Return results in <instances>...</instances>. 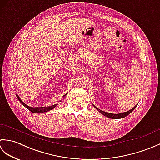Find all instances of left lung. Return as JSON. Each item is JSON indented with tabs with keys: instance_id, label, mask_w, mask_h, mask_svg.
<instances>
[{
	"instance_id": "left-lung-1",
	"label": "left lung",
	"mask_w": 160,
	"mask_h": 160,
	"mask_svg": "<svg viewBox=\"0 0 160 160\" xmlns=\"http://www.w3.org/2000/svg\"><path fill=\"white\" fill-rule=\"evenodd\" d=\"M138 106V104L137 105H135V106L132 108H131V110H129V111H127V112H124V113H118V114H114V113H108V112H105V111H102V110H100V109H99V108H97L96 107H95L94 105H93V107L96 108V109L100 112V113H102V115H104V116H106V117H107V118H111V119H120V118H125L126 116H127L128 115H129L130 114L131 112L133 111L135 108V107H136Z\"/></svg>"
}]
</instances>
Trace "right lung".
Here are the masks:
<instances>
[{
    "label": "right lung",
    "instance_id": "add662e5",
    "mask_svg": "<svg viewBox=\"0 0 160 160\" xmlns=\"http://www.w3.org/2000/svg\"><path fill=\"white\" fill-rule=\"evenodd\" d=\"M67 95V93L64 95L63 97H64ZM16 97L18 98V100L20 101V102L21 103L24 107H25L27 108H28V109L32 112V113H45V112L47 111H49L50 110H52L53 108H55L56 107L57 104H54V105H52V106H49V107H29L28 105H27L26 104H25L21 100V99L19 98V96L18 95L16 94Z\"/></svg>",
    "mask_w": 160,
    "mask_h": 160
}]
</instances>
